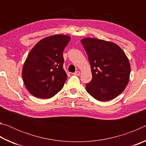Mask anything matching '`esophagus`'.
I'll return each instance as SVG.
<instances>
[{"label":"esophagus","mask_w":146,"mask_h":146,"mask_svg":"<svg viewBox=\"0 0 146 146\" xmlns=\"http://www.w3.org/2000/svg\"><path fill=\"white\" fill-rule=\"evenodd\" d=\"M74 75H76V76H78V75H80V72L79 71H76V72H75L73 73Z\"/></svg>","instance_id":"obj_1"}]
</instances>
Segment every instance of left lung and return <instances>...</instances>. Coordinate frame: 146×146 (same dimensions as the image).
Masks as SVG:
<instances>
[{
	"instance_id": "1",
	"label": "left lung",
	"mask_w": 146,
	"mask_h": 146,
	"mask_svg": "<svg viewBox=\"0 0 146 146\" xmlns=\"http://www.w3.org/2000/svg\"><path fill=\"white\" fill-rule=\"evenodd\" d=\"M80 42L87 53L93 76L86 84V91L97 100H113L129 82L131 66L126 55L112 42L88 37Z\"/></svg>"
}]
</instances>
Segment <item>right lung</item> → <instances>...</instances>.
I'll list each match as a JSON object with an SVG mask.
<instances>
[{"instance_id": "obj_1", "label": "right lung", "mask_w": 146, "mask_h": 146, "mask_svg": "<svg viewBox=\"0 0 146 146\" xmlns=\"http://www.w3.org/2000/svg\"><path fill=\"white\" fill-rule=\"evenodd\" d=\"M71 39L66 35L47 36L36 43L23 65V82L36 98H49L63 88L67 74L63 69L62 52Z\"/></svg>"}]
</instances>
